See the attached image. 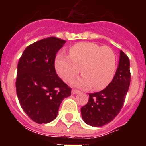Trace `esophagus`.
<instances>
[{
  "label": "esophagus",
  "mask_w": 146,
  "mask_h": 146,
  "mask_svg": "<svg viewBox=\"0 0 146 146\" xmlns=\"http://www.w3.org/2000/svg\"><path fill=\"white\" fill-rule=\"evenodd\" d=\"M79 91H78V90H76V89L72 90V94H73V95H74V94H77V93H79Z\"/></svg>",
  "instance_id": "34e87169"
}]
</instances>
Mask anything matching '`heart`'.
Here are the masks:
<instances>
[{
	"mask_svg": "<svg viewBox=\"0 0 146 146\" xmlns=\"http://www.w3.org/2000/svg\"><path fill=\"white\" fill-rule=\"evenodd\" d=\"M69 55L58 54L54 61L56 72L62 79L69 82L80 73L83 75L73 81V85L82 88L93 87L101 90L109 85L115 75L116 54L109 47L95 43L81 42L70 48Z\"/></svg>",
	"mask_w": 146,
	"mask_h": 146,
	"instance_id": "b5f03b06",
	"label": "heart"
}]
</instances>
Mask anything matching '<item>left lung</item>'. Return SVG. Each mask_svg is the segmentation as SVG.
I'll list each match as a JSON object with an SVG mask.
<instances>
[{
  "label": "left lung",
  "mask_w": 146,
  "mask_h": 146,
  "mask_svg": "<svg viewBox=\"0 0 146 146\" xmlns=\"http://www.w3.org/2000/svg\"><path fill=\"white\" fill-rule=\"evenodd\" d=\"M119 66L110 84L102 91L90 93L88 103L81 107L84 121L92 127L111 122L122 109L131 82L130 60L120 51Z\"/></svg>",
  "instance_id": "obj_1"
}]
</instances>
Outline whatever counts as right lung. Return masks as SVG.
Returning <instances> with one entry per match:
<instances>
[{"label": "right lung", "instance_id": "add662e5", "mask_svg": "<svg viewBox=\"0 0 146 146\" xmlns=\"http://www.w3.org/2000/svg\"><path fill=\"white\" fill-rule=\"evenodd\" d=\"M66 40L51 36L29 45L19 58L15 82L21 106L37 123H48L57 116L61 102L71 88L54 69L57 52Z\"/></svg>", "mask_w": 146, "mask_h": 146}]
</instances>
